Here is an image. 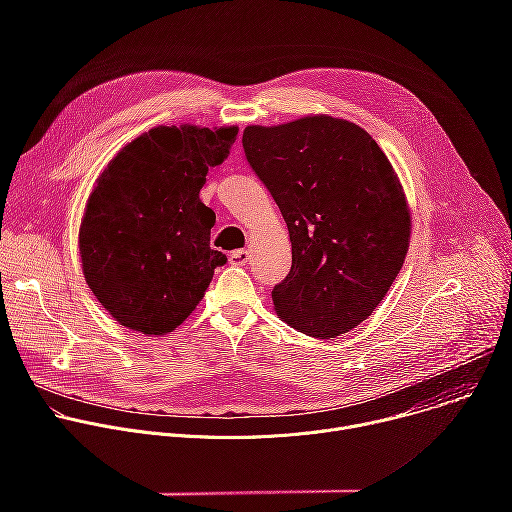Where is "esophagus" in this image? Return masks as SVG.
<instances>
[{"label": "esophagus", "mask_w": 512, "mask_h": 512, "mask_svg": "<svg viewBox=\"0 0 512 512\" xmlns=\"http://www.w3.org/2000/svg\"><path fill=\"white\" fill-rule=\"evenodd\" d=\"M247 259H249V251H245V249H239V251H233V253H231V257H229V261H231V265H237V267H241V265H245V263H247Z\"/></svg>", "instance_id": "obj_1"}]
</instances>
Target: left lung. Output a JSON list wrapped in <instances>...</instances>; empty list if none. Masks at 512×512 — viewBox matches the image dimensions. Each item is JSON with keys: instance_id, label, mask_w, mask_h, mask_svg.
Listing matches in <instances>:
<instances>
[{"instance_id": "left-lung-1", "label": "left lung", "mask_w": 512, "mask_h": 512, "mask_svg": "<svg viewBox=\"0 0 512 512\" xmlns=\"http://www.w3.org/2000/svg\"><path fill=\"white\" fill-rule=\"evenodd\" d=\"M243 148L289 231L277 316L314 338L350 332L383 302L409 249L411 210L391 162L362 127L330 115L249 125Z\"/></svg>"}]
</instances>
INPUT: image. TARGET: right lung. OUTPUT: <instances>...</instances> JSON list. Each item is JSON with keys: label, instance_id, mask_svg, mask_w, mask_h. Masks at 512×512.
<instances>
[{"label": "right lung", "instance_id": "right-lung-1", "mask_svg": "<svg viewBox=\"0 0 512 512\" xmlns=\"http://www.w3.org/2000/svg\"><path fill=\"white\" fill-rule=\"evenodd\" d=\"M237 133L160 125L123 145L97 178L79 251L91 291L121 326L148 336L176 330L227 263L210 249L216 214L200 188Z\"/></svg>", "mask_w": 512, "mask_h": 512}]
</instances>
